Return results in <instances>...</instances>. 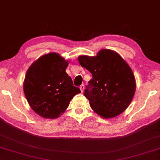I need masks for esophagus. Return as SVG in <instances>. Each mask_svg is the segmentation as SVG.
<instances>
[{"label": "esophagus", "instance_id": "esophagus-1", "mask_svg": "<svg viewBox=\"0 0 160 160\" xmlns=\"http://www.w3.org/2000/svg\"><path fill=\"white\" fill-rule=\"evenodd\" d=\"M80 90H81V92H83V90H84V85L83 84H81V85L80 86Z\"/></svg>", "mask_w": 160, "mask_h": 160}]
</instances>
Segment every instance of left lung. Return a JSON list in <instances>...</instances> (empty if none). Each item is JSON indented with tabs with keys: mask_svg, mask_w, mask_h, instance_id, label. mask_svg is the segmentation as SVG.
<instances>
[{
	"mask_svg": "<svg viewBox=\"0 0 160 160\" xmlns=\"http://www.w3.org/2000/svg\"><path fill=\"white\" fill-rule=\"evenodd\" d=\"M81 67L92 74L83 95L90 107L104 118L118 116L128 108L134 97L136 82L133 72L117 53L102 49L97 56H81Z\"/></svg>",
	"mask_w": 160,
	"mask_h": 160,
	"instance_id": "obj_1",
	"label": "left lung"
}]
</instances>
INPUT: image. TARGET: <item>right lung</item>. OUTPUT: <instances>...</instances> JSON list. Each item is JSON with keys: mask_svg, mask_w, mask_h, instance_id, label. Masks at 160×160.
<instances>
[{"mask_svg": "<svg viewBox=\"0 0 160 160\" xmlns=\"http://www.w3.org/2000/svg\"><path fill=\"white\" fill-rule=\"evenodd\" d=\"M68 62L58 53L42 56L27 71L23 91L32 109L45 118H56L81 92L66 73Z\"/></svg>", "mask_w": 160, "mask_h": 160, "instance_id": "right-lung-1", "label": "right lung"}]
</instances>
